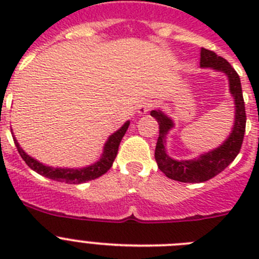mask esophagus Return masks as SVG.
Here are the masks:
<instances>
[{"instance_id":"1","label":"esophagus","mask_w":259,"mask_h":259,"mask_svg":"<svg viewBox=\"0 0 259 259\" xmlns=\"http://www.w3.org/2000/svg\"><path fill=\"white\" fill-rule=\"evenodd\" d=\"M152 107H153L152 101H148V100H145V101H143L139 104V106H137V113L146 114L148 111H150V110H152Z\"/></svg>"}]
</instances>
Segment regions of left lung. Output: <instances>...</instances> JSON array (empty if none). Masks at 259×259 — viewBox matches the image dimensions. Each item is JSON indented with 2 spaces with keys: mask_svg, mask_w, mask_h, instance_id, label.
Instances as JSON below:
<instances>
[{
  "mask_svg": "<svg viewBox=\"0 0 259 259\" xmlns=\"http://www.w3.org/2000/svg\"><path fill=\"white\" fill-rule=\"evenodd\" d=\"M201 67H211L222 71L227 75L230 81V92L235 98V123L228 139L219 148L209 153L200 155L189 161H176L168 157L166 153V135L174 127V123L161 110H153L150 115L159 124V136L155 146V161L158 168L170 179L182 183H203L218 175L219 172L230 166L231 162L237 157L241 149L244 134H245L246 114L245 104L242 97V89L240 76L235 68L223 57L214 52L202 48L200 58Z\"/></svg>",
  "mask_w": 259,
  "mask_h": 259,
  "instance_id": "8db88e82",
  "label": "left lung"
}]
</instances>
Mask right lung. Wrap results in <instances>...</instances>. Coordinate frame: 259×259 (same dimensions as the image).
<instances>
[{"label": "right lung", "mask_w": 259, "mask_h": 259, "mask_svg": "<svg viewBox=\"0 0 259 259\" xmlns=\"http://www.w3.org/2000/svg\"><path fill=\"white\" fill-rule=\"evenodd\" d=\"M128 125H130V122H125L120 130H118L115 134L109 137V140L106 141L104 146V153H102V157L100 161H97L92 166L84 167V168H54V167L45 166V164L40 163L38 161L29 157L28 154H26V152L19 146L18 141H15V146H17L20 157L23 158V161L26 162L28 167H31L33 171L45 176V178L57 180V182H63L67 183V184H80V183L97 179V178H100V176H102L110 170V167L113 166L114 159L118 154L119 144L122 141Z\"/></svg>", "instance_id": "right-lung-1"}]
</instances>
